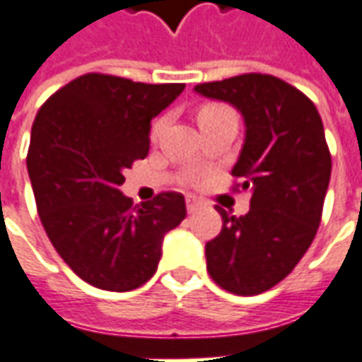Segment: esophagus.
<instances>
[{"label": "esophagus", "instance_id": "1", "mask_svg": "<svg viewBox=\"0 0 362 362\" xmlns=\"http://www.w3.org/2000/svg\"><path fill=\"white\" fill-rule=\"evenodd\" d=\"M186 209H188V213L197 211V209H199V199L194 196L186 197Z\"/></svg>", "mask_w": 362, "mask_h": 362}]
</instances>
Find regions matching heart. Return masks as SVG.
I'll use <instances>...</instances> for the list:
<instances>
[{"instance_id": "obj_1", "label": "heart", "mask_w": 362, "mask_h": 362, "mask_svg": "<svg viewBox=\"0 0 362 362\" xmlns=\"http://www.w3.org/2000/svg\"><path fill=\"white\" fill-rule=\"evenodd\" d=\"M227 108L225 106H219V104H207L204 106L199 114H197V122H204V119L215 118V116H221V114H227ZM160 127H163V122H157L155 126H153V135H157L160 132Z\"/></svg>"}]
</instances>
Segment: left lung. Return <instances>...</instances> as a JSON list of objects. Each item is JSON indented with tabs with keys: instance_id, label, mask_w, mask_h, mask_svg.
<instances>
[{
	"instance_id": "obj_1",
	"label": "left lung",
	"mask_w": 362,
	"mask_h": 362,
	"mask_svg": "<svg viewBox=\"0 0 362 362\" xmlns=\"http://www.w3.org/2000/svg\"><path fill=\"white\" fill-rule=\"evenodd\" d=\"M194 90L240 112L246 129L233 176L252 194L246 215L217 207L223 228L205 244L207 272L228 293L259 295L295 269L318 230L332 174L322 118L310 98L273 75H238Z\"/></svg>"
}]
</instances>
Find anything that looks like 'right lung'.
Instances as JSON below:
<instances>
[{
	"instance_id": "1",
	"label": "right lung",
	"mask_w": 362,
	"mask_h": 362,
	"mask_svg": "<svg viewBox=\"0 0 362 362\" xmlns=\"http://www.w3.org/2000/svg\"><path fill=\"white\" fill-rule=\"evenodd\" d=\"M184 87L87 74L36 114L27 168L38 215L62 259L93 287H141L157 272L165 235L186 217L182 194L134 205L119 189L124 170L149 153L151 119Z\"/></svg>"
}]
</instances>
